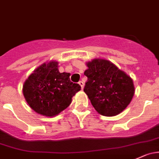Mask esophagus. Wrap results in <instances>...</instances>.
<instances>
[{"mask_svg":"<svg viewBox=\"0 0 159 159\" xmlns=\"http://www.w3.org/2000/svg\"><path fill=\"white\" fill-rule=\"evenodd\" d=\"M78 84H80V86L81 87V89H83V88H84V83L83 82V81H80L79 82H78Z\"/></svg>","mask_w":159,"mask_h":159,"instance_id":"esophagus-1","label":"esophagus"}]
</instances>
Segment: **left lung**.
<instances>
[{
  "instance_id": "obj_1",
  "label": "left lung",
  "mask_w": 159,
  "mask_h": 159,
  "mask_svg": "<svg viewBox=\"0 0 159 159\" xmlns=\"http://www.w3.org/2000/svg\"><path fill=\"white\" fill-rule=\"evenodd\" d=\"M86 65L84 91L94 109L105 116L123 111L134 95L133 79L108 60L95 58Z\"/></svg>"
}]
</instances>
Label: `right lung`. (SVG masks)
<instances>
[{"instance_id": "obj_1", "label": "right lung", "mask_w": 159, "mask_h": 159, "mask_svg": "<svg viewBox=\"0 0 159 159\" xmlns=\"http://www.w3.org/2000/svg\"><path fill=\"white\" fill-rule=\"evenodd\" d=\"M58 62L51 61L34 70L23 86V93L29 106L39 114L54 116L66 109L71 98L81 90L70 81V73H60Z\"/></svg>"}]
</instances>
